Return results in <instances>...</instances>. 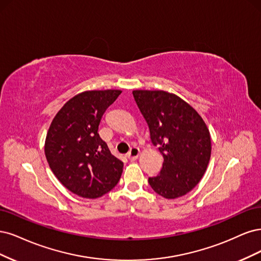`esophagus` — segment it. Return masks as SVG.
I'll return each mask as SVG.
<instances>
[{
	"mask_svg": "<svg viewBox=\"0 0 261 261\" xmlns=\"http://www.w3.org/2000/svg\"><path fill=\"white\" fill-rule=\"evenodd\" d=\"M140 155V148L137 146H133L130 148V152L127 154V157L130 159V161H136V159Z\"/></svg>",
	"mask_w": 261,
	"mask_h": 261,
	"instance_id": "1",
	"label": "esophagus"
}]
</instances>
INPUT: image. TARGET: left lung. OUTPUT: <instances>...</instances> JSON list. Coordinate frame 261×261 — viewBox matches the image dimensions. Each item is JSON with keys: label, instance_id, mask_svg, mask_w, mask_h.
Wrapping results in <instances>:
<instances>
[{"label": "left lung", "instance_id": "1", "mask_svg": "<svg viewBox=\"0 0 261 261\" xmlns=\"http://www.w3.org/2000/svg\"><path fill=\"white\" fill-rule=\"evenodd\" d=\"M136 103L147 122L150 141L164 157L149 186L167 199L184 196L194 189L207 169L212 140L205 121L186 100L166 91L136 90Z\"/></svg>", "mask_w": 261, "mask_h": 261}]
</instances>
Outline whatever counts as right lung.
<instances>
[{
    "label": "right lung",
    "mask_w": 261,
    "mask_h": 261,
    "mask_svg": "<svg viewBox=\"0 0 261 261\" xmlns=\"http://www.w3.org/2000/svg\"><path fill=\"white\" fill-rule=\"evenodd\" d=\"M120 90L85 91L70 98L49 125L44 153L63 186L83 198H97L118 183L123 163L99 138L98 125Z\"/></svg>",
    "instance_id": "1"
}]
</instances>
